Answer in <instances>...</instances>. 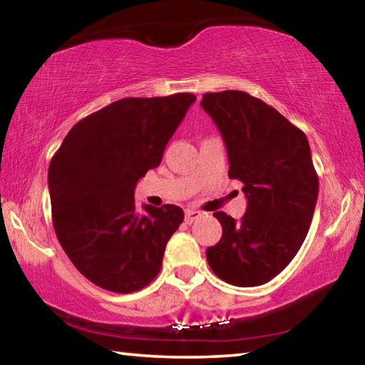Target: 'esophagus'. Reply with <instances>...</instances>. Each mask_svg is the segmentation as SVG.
<instances>
[{
  "instance_id": "esophagus-1",
  "label": "esophagus",
  "mask_w": 365,
  "mask_h": 365,
  "mask_svg": "<svg viewBox=\"0 0 365 365\" xmlns=\"http://www.w3.org/2000/svg\"><path fill=\"white\" fill-rule=\"evenodd\" d=\"M200 212L197 211H193V209H188V211H185V222H187V224H193V222L200 217Z\"/></svg>"
}]
</instances>
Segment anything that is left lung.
Listing matches in <instances>:
<instances>
[{
    "label": "left lung",
    "instance_id": "obj_1",
    "mask_svg": "<svg viewBox=\"0 0 365 365\" xmlns=\"http://www.w3.org/2000/svg\"><path fill=\"white\" fill-rule=\"evenodd\" d=\"M228 153V177L243 183L242 220L214 212L222 238L206 251L220 280L257 287L292 262L311 227L319 195L306 135L279 110L245 91L202 95Z\"/></svg>",
    "mask_w": 365,
    "mask_h": 365
}]
</instances>
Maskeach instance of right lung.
Instances as JSON below:
<instances>
[{
  "instance_id": "1",
  "label": "right lung",
  "mask_w": 365,
  "mask_h": 365,
  "mask_svg": "<svg viewBox=\"0 0 365 365\" xmlns=\"http://www.w3.org/2000/svg\"><path fill=\"white\" fill-rule=\"evenodd\" d=\"M196 101L191 93L123 98L77 122L48 170L53 225L77 270L113 293L145 288L183 222L174 205L135 206V187L158 168Z\"/></svg>"
}]
</instances>
